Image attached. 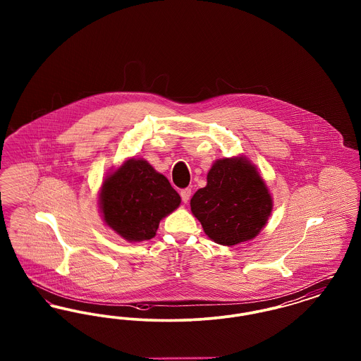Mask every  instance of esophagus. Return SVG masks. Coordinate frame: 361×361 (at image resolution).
I'll use <instances>...</instances> for the list:
<instances>
[{
    "instance_id": "esophagus-1",
    "label": "esophagus",
    "mask_w": 361,
    "mask_h": 361,
    "mask_svg": "<svg viewBox=\"0 0 361 361\" xmlns=\"http://www.w3.org/2000/svg\"><path fill=\"white\" fill-rule=\"evenodd\" d=\"M180 195H181L183 202H184V203H188L189 199H190V195H192V190L189 188L183 189V190L180 192Z\"/></svg>"
}]
</instances>
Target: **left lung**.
I'll return each instance as SVG.
<instances>
[{"label": "left lung", "instance_id": "1", "mask_svg": "<svg viewBox=\"0 0 361 361\" xmlns=\"http://www.w3.org/2000/svg\"><path fill=\"white\" fill-rule=\"evenodd\" d=\"M272 208L269 188L245 155L216 159L207 173L206 187L190 199V211L207 237L224 246L256 238Z\"/></svg>", "mask_w": 361, "mask_h": 361}]
</instances>
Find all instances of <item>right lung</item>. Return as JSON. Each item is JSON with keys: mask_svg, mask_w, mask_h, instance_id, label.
Wrapping results in <instances>:
<instances>
[{"mask_svg": "<svg viewBox=\"0 0 361 361\" xmlns=\"http://www.w3.org/2000/svg\"><path fill=\"white\" fill-rule=\"evenodd\" d=\"M180 195L143 158H128L109 173L99 192L104 224L123 240L154 238L159 222L177 209Z\"/></svg>", "mask_w": 361, "mask_h": 361, "instance_id": "right-lung-1", "label": "right lung"}]
</instances>
